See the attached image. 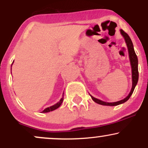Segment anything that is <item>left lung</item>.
Returning a JSON list of instances; mask_svg holds the SVG:
<instances>
[{
  "instance_id": "8db88e82",
  "label": "left lung",
  "mask_w": 148,
  "mask_h": 148,
  "mask_svg": "<svg viewBox=\"0 0 148 148\" xmlns=\"http://www.w3.org/2000/svg\"><path fill=\"white\" fill-rule=\"evenodd\" d=\"M120 33L123 35L124 38H125V42L127 44V49H128V52H129V56H130V63L131 66H132V90H131L130 94L128 95V96L126 97L124 99L120 100V101H115V102H105V101H101V100L97 99V98L94 97L90 95L92 99L95 101V102L99 103L101 105H104V106H117V105L121 104V103H125V101H127V100L130 98L131 95H132L133 92L134 90V88H135L136 86L137 83H138V58H137L136 54L135 51H134V46L133 43H132V40L130 39V36H129L123 30H120Z\"/></svg>"
}]
</instances>
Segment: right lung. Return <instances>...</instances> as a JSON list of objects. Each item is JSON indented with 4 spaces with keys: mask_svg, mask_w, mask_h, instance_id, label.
Returning a JSON list of instances; mask_svg holds the SVG:
<instances>
[{
    "mask_svg": "<svg viewBox=\"0 0 148 148\" xmlns=\"http://www.w3.org/2000/svg\"><path fill=\"white\" fill-rule=\"evenodd\" d=\"M12 63H13V62H12ZM62 101H63V97H62L61 98L60 100L58 101V102L56 103V104L53 105V106H51L48 107V108H45V109L44 110V111H42V112H43V113H48V112L54 111V110L57 109L58 108H59V107H60V106L61 105V103H62Z\"/></svg>",
    "mask_w": 148,
    "mask_h": 148,
    "instance_id": "1",
    "label": "right lung"
}]
</instances>
